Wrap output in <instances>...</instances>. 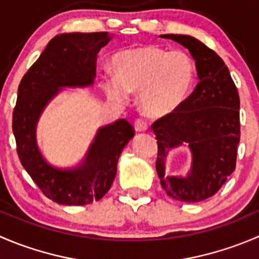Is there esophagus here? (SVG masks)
<instances>
[{
	"instance_id": "1",
	"label": "esophagus",
	"mask_w": 259,
	"mask_h": 259,
	"mask_svg": "<svg viewBox=\"0 0 259 259\" xmlns=\"http://www.w3.org/2000/svg\"><path fill=\"white\" fill-rule=\"evenodd\" d=\"M134 127L137 132H145V130H148V124L145 120L138 119V120H135Z\"/></svg>"
}]
</instances>
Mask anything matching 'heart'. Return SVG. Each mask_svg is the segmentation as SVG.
Masks as SVG:
<instances>
[{"label":"heart","mask_w":259,"mask_h":259,"mask_svg":"<svg viewBox=\"0 0 259 259\" xmlns=\"http://www.w3.org/2000/svg\"><path fill=\"white\" fill-rule=\"evenodd\" d=\"M112 67L115 78L102 81L107 96L125 102L127 94L139 92L140 110L155 119L177 111L195 81V64L187 53L155 45L119 52L112 58Z\"/></svg>","instance_id":"1"}]
</instances>
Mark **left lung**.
Instances as JSON below:
<instances>
[{
	"mask_svg": "<svg viewBox=\"0 0 259 259\" xmlns=\"http://www.w3.org/2000/svg\"><path fill=\"white\" fill-rule=\"evenodd\" d=\"M183 45L192 55L199 83L180 109L152 125L157 137L155 168L163 190L178 201L211 197L234 172L240 140L239 95L224 60L190 35H160ZM187 145L193 155L190 172L165 176L167 153Z\"/></svg>",
	"mask_w": 259,
	"mask_h": 259,
	"instance_id": "1",
	"label": "left lung"
}]
</instances>
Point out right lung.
I'll return each mask as SVG.
<instances>
[{
    "mask_svg": "<svg viewBox=\"0 0 259 259\" xmlns=\"http://www.w3.org/2000/svg\"><path fill=\"white\" fill-rule=\"evenodd\" d=\"M111 39L106 31L57 35L17 90L12 130L20 162L45 196L57 204L81 206L102 199L114 182L122 149L134 137L125 119L100 127L82 162L68 168L50 164L37 145L36 126L45 107L63 89L94 84L97 54Z\"/></svg>",
    "mask_w": 259,
    "mask_h": 259,
    "instance_id": "obj_1",
    "label": "right lung"
}]
</instances>
